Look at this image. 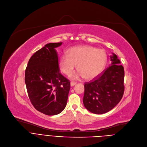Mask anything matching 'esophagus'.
I'll return each mask as SVG.
<instances>
[{"instance_id":"obj_1","label":"esophagus","mask_w":147,"mask_h":147,"mask_svg":"<svg viewBox=\"0 0 147 147\" xmlns=\"http://www.w3.org/2000/svg\"><path fill=\"white\" fill-rule=\"evenodd\" d=\"M76 84V82H73V81H71V82H70V86H71V87H73L74 86H75Z\"/></svg>"}]
</instances>
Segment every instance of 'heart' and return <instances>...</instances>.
<instances>
[{
  "mask_svg": "<svg viewBox=\"0 0 147 147\" xmlns=\"http://www.w3.org/2000/svg\"><path fill=\"white\" fill-rule=\"evenodd\" d=\"M107 53L102 49L89 46L73 47L68 51V55L62 54L59 57V65L65 74H71L77 65L78 71L72 76L73 78L84 77L92 79L99 76L107 65Z\"/></svg>",
  "mask_w": 147,
  "mask_h": 147,
  "instance_id": "obj_1",
  "label": "heart"
}]
</instances>
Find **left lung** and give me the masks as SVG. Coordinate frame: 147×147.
<instances>
[{"mask_svg":"<svg viewBox=\"0 0 147 147\" xmlns=\"http://www.w3.org/2000/svg\"><path fill=\"white\" fill-rule=\"evenodd\" d=\"M110 58L112 65L84 84V105L93 113L110 111L119 103L124 94V67L116 55L112 53Z\"/></svg>","mask_w":147,"mask_h":147,"instance_id":"1","label":"left lung"}]
</instances>
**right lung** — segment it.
<instances>
[{
  "mask_svg": "<svg viewBox=\"0 0 147 147\" xmlns=\"http://www.w3.org/2000/svg\"><path fill=\"white\" fill-rule=\"evenodd\" d=\"M62 42L49 43L30 59L26 69L25 82L29 99L39 112L52 116L65 108L70 82L59 71L56 48Z\"/></svg>",
  "mask_w": 147,
  "mask_h": 147,
  "instance_id": "obj_1",
  "label": "right lung"
}]
</instances>
